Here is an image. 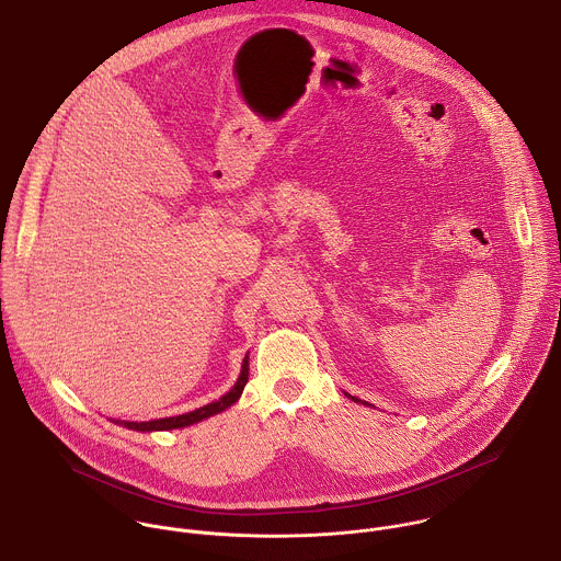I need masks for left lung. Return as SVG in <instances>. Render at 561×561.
<instances>
[{
    "instance_id": "8db88e82",
    "label": "left lung",
    "mask_w": 561,
    "mask_h": 561,
    "mask_svg": "<svg viewBox=\"0 0 561 561\" xmlns=\"http://www.w3.org/2000/svg\"><path fill=\"white\" fill-rule=\"evenodd\" d=\"M353 399H355V397H353ZM355 402H357V399H355Z\"/></svg>"
}]
</instances>
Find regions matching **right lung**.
Listing matches in <instances>:
<instances>
[{"label":"right lung","mask_w":561,"mask_h":561,"mask_svg":"<svg viewBox=\"0 0 561 561\" xmlns=\"http://www.w3.org/2000/svg\"><path fill=\"white\" fill-rule=\"evenodd\" d=\"M247 381H249V357L244 359V366H242V373H239L237 383H234L224 397H219L217 402H213V404H208V407H202V409H197V411H191V413H186V415L167 417V420H152V422H124V426L144 433V431H173V428H184V426L197 424V422H202V420H206V417H210V415H215V413H221V411H226L228 407H232V404L237 402V399H239V394H242Z\"/></svg>","instance_id":"add662e5"}]
</instances>
